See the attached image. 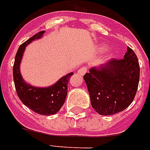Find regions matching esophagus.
<instances>
[{
    "label": "esophagus",
    "mask_w": 150,
    "mask_h": 150,
    "mask_svg": "<svg viewBox=\"0 0 150 150\" xmlns=\"http://www.w3.org/2000/svg\"><path fill=\"white\" fill-rule=\"evenodd\" d=\"M87 70H88L87 66H82V67H81V68L78 69V71H77V74H79V75H81V76H83V75L87 72Z\"/></svg>",
    "instance_id": "esophagus-1"
}]
</instances>
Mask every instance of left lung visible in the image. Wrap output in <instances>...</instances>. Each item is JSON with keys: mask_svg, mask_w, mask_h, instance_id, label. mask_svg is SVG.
I'll return each mask as SVG.
<instances>
[{"mask_svg": "<svg viewBox=\"0 0 150 150\" xmlns=\"http://www.w3.org/2000/svg\"><path fill=\"white\" fill-rule=\"evenodd\" d=\"M140 66L137 55L127 47L124 58H114L84 76L92 107L101 115L119 113L131 104L138 90Z\"/></svg>", "mask_w": 150, "mask_h": 150, "instance_id": "left-lung-1", "label": "left lung"}]
</instances>
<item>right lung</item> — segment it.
Wrapping results in <instances>:
<instances>
[{"label": "right lung", "instance_id": "obj_1", "mask_svg": "<svg viewBox=\"0 0 150 150\" xmlns=\"http://www.w3.org/2000/svg\"><path fill=\"white\" fill-rule=\"evenodd\" d=\"M44 32V31H39L20 46L13 65V80L18 96L24 105L35 113L50 115L57 113L65 103L69 81L74 73L63 76L52 86L42 88L33 87L25 83L20 72V64L25 47L31 41L40 39Z\"/></svg>", "mask_w": 150, "mask_h": 150}]
</instances>
